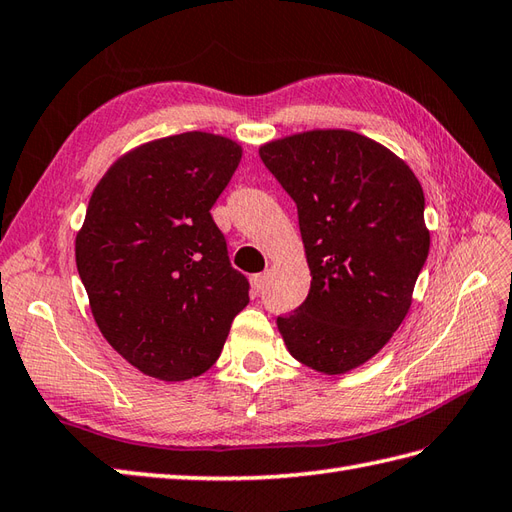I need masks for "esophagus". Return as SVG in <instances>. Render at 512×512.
<instances>
[{
  "label": "esophagus",
  "mask_w": 512,
  "mask_h": 512,
  "mask_svg": "<svg viewBox=\"0 0 512 512\" xmlns=\"http://www.w3.org/2000/svg\"><path fill=\"white\" fill-rule=\"evenodd\" d=\"M265 282H267V274L252 276V291H254V295H258L260 291L265 289Z\"/></svg>",
  "instance_id": "obj_1"
}]
</instances>
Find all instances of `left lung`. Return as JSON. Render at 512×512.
<instances>
[{
	"label": "left lung",
	"mask_w": 512,
	"mask_h": 512,
	"mask_svg": "<svg viewBox=\"0 0 512 512\" xmlns=\"http://www.w3.org/2000/svg\"><path fill=\"white\" fill-rule=\"evenodd\" d=\"M260 160L298 206L311 289L278 331L293 359L344 374L390 342L429 254L414 170L377 140L313 129L271 140Z\"/></svg>",
	"instance_id": "obj_1"
}]
</instances>
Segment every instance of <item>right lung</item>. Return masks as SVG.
<instances>
[{
    "instance_id": "add662e5",
    "label": "right lung",
    "mask_w": 512,
    "mask_h": 512,
    "mask_svg": "<svg viewBox=\"0 0 512 512\" xmlns=\"http://www.w3.org/2000/svg\"><path fill=\"white\" fill-rule=\"evenodd\" d=\"M243 146L206 131L120 155L96 184L76 234V267L111 348L160 381L214 366L249 302L212 206Z\"/></svg>"
}]
</instances>
